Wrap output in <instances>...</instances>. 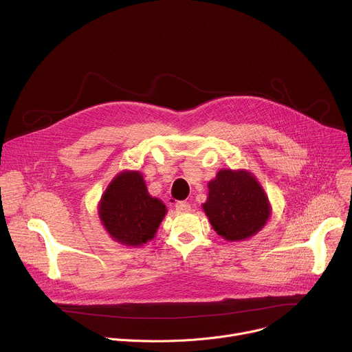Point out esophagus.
I'll return each instance as SVG.
<instances>
[{
  "label": "esophagus",
  "instance_id": "obj_1",
  "mask_svg": "<svg viewBox=\"0 0 352 352\" xmlns=\"http://www.w3.org/2000/svg\"><path fill=\"white\" fill-rule=\"evenodd\" d=\"M175 209H177V212H179V213H188V212L190 210V205L186 204V202H178V204L175 205Z\"/></svg>",
  "mask_w": 352,
  "mask_h": 352
}]
</instances>
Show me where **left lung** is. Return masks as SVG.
<instances>
[{"mask_svg": "<svg viewBox=\"0 0 352 352\" xmlns=\"http://www.w3.org/2000/svg\"><path fill=\"white\" fill-rule=\"evenodd\" d=\"M202 205L213 230L226 241H243L258 234L272 214L269 197L246 170H220L208 184Z\"/></svg>", "mask_w": 352, "mask_h": 352, "instance_id": "left-lung-1", "label": "left lung"}]
</instances>
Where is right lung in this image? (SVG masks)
Instances as JSON below:
<instances>
[{
    "label": "right lung",
    "instance_id": "1",
    "mask_svg": "<svg viewBox=\"0 0 352 352\" xmlns=\"http://www.w3.org/2000/svg\"><path fill=\"white\" fill-rule=\"evenodd\" d=\"M97 213L114 241L126 246H142L155 238L167 208L159 197L148 195L139 171L125 170L109 184Z\"/></svg>",
    "mask_w": 352,
    "mask_h": 352
}]
</instances>
